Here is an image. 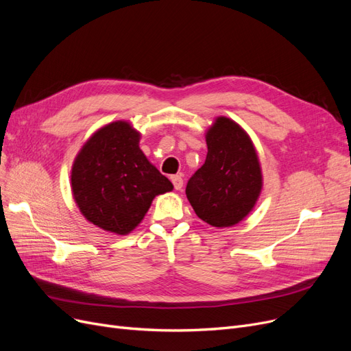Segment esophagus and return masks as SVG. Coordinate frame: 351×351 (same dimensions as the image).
Returning <instances> with one entry per match:
<instances>
[{
    "label": "esophagus",
    "instance_id": "34e87169",
    "mask_svg": "<svg viewBox=\"0 0 351 351\" xmlns=\"http://www.w3.org/2000/svg\"><path fill=\"white\" fill-rule=\"evenodd\" d=\"M171 180H172V184H173V186H175L176 191H180L182 186H184V179L180 178V175H173V176H171Z\"/></svg>",
    "mask_w": 351,
    "mask_h": 351
}]
</instances>
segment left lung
Returning a JSON list of instances; mask_svg holds the SVG:
<instances>
[{"label":"left lung","mask_w":351,"mask_h":351,"mask_svg":"<svg viewBox=\"0 0 351 351\" xmlns=\"http://www.w3.org/2000/svg\"><path fill=\"white\" fill-rule=\"evenodd\" d=\"M205 139L206 160L188 182V201L206 223L234 226L248 215L260 197V159L248 133L225 116L215 119Z\"/></svg>","instance_id":"obj_1"}]
</instances>
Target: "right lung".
<instances>
[{
	"mask_svg": "<svg viewBox=\"0 0 351 351\" xmlns=\"http://www.w3.org/2000/svg\"><path fill=\"white\" fill-rule=\"evenodd\" d=\"M139 142L141 133L130 121H112L90 136L73 162L74 201L83 217L103 231L130 234L155 196L173 189Z\"/></svg>",
	"mask_w": 351,
	"mask_h": 351,
	"instance_id": "obj_1",
	"label": "right lung"
}]
</instances>
